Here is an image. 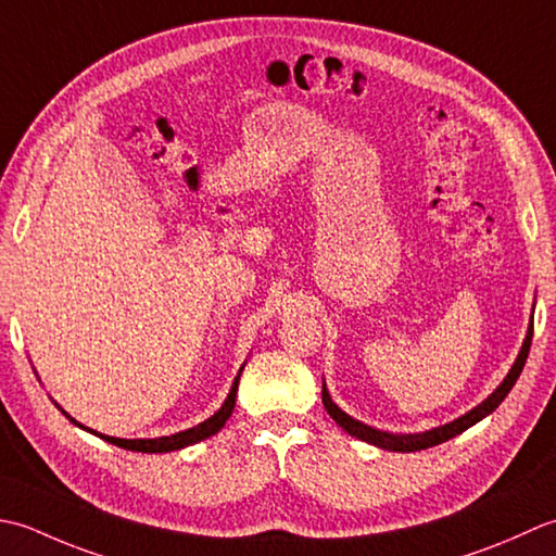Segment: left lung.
I'll use <instances>...</instances> for the list:
<instances>
[{
  "instance_id": "obj_1",
  "label": "left lung",
  "mask_w": 556,
  "mask_h": 556,
  "mask_svg": "<svg viewBox=\"0 0 556 556\" xmlns=\"http://www.w3.org/2000/svg\"><path fill=\"white\" fill-rule=\"evenodd\" d=\"M530 341H532V316H530V324H528V333H526V338H523V345H520V350H518V357H516V362L511 365V369H508V374H506L500 387H496L490 395H486V399H484L480 405H475L472 410H468L466 415H460V417H456V420H453V422H446V425H441V427L427 429V432L393 434V432H383V429L369 427V425H365V422L355 420L353 415H348L345 410H341V407H338V405L333 403L331 393H328V389H326V381H324V387H321V401H324L326 413L331 415L333 420H336V425L343 427L350 437L367 441V444L379 446V448H383V451H399V453L422 451V448H429V446L444 444V441L453 439V437L460 434V432H466L468 427L478 425L480 420H484L486 415H492V413L496 410V407L502 405V401L506 399L508 391L514 389L516 379L520 377V371H523V367H526V359H528V353H530Z\"/></svg>"
}]
</instances>
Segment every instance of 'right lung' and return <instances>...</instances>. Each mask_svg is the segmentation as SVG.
<instances>
[{
	"label": "right lung",
	"mask_w": 556,
	"mask_h": 556,
	"mask_svg": "<svg viewBox=\"0 0 556 556\" xmlns=\"http://www.w3.org/2000/svg\"><path fill=\"white\" fill-rule=\"evenodd\" d=\"M244 365H247V362H244ZM244 365L240 367V371H237V377H235V381H232L228 399L223 401V405L208 417V420H203V422H199L197 427H189V429H185V432H177V434H169V437H157V439H119V437L98 434L96 429H88V427H84V425H78L72 415H66V410H62V405H56V403H54V405L60 407V410H62L66 417H70V420H72L76 427H81V429H86V432L96 434V437H100V439H105L108 444H115V446L127 448V451H139V453H167V451H179V448H187V446H191V444H199V441L208 439V437H213V434H218L220 429H223V425L230 420V415H232V410H235L237 387H240V377H242Z\"/></svg>",
	"instance_id": "right-lung-1"
}]
</instances>
